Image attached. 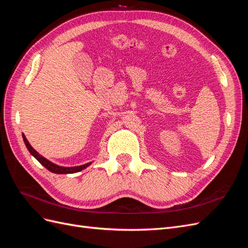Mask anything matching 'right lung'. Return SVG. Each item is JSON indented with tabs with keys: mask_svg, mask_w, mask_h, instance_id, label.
Returning a JSON list of instances; mask_svg holds the SVG:
<instances>
[{
	"mask_svg": "<svg viewBox=\"0 0 248 248\" xmlns=\"http://www.w3.org/2000/svg\"><path fill=\"white\" fill-rule=\"evenodd\" d=\"M22 139H24V141L26 144V147L29 150V152L31 153L35 157V158L42 164L44 168H46L51 172H55V174H73V172H78V171H80L84 169L88 168L90 164L92 163V162H88V163L82 164V166H79V167H71V168L60 167V166H58V164L52 163L51 161L47 160L46 158H44V157L41 156L38 152H37L35 149H33V147L30 145V142L28 141L27 138L25 137V134H22Z\"/></svg>",
	"mask_w": 248,
	"mask_h": 248,
	"instance_id": "1",
	"label": "right lung"
}]
</instances>
